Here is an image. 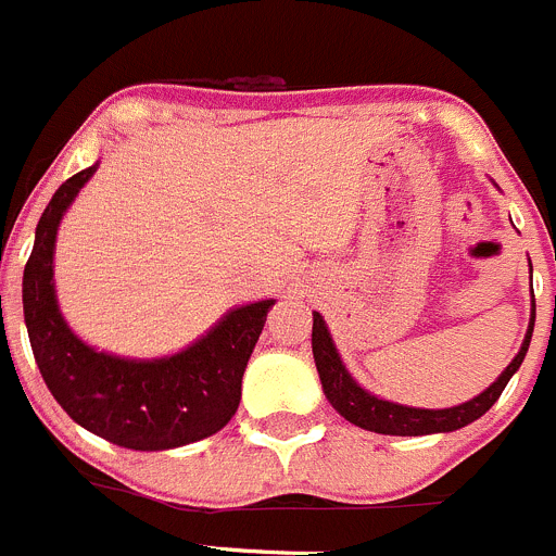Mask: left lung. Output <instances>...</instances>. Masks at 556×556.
<instances>
[{"label":"left lung","mask_w":556,"mask_h":556,"mask_svg":"<svg viewBox=\"0 0 556 556\" xmlns=\"http://www.w3.org/2000/svg\"><path fill=\"white\" fill-rule=\"evenodd\" d=\"M532 329H535V313L529 318L527 337H523L521 349L513 356L510 365L502 370V376L491 383L485 392H480L471 401L460 403L453 408H414V406H401V403L383 401V397L372 395L367 389H362L354 381L345 365H342L340 354L334 349V340L329 334V326H326L324 315L313 313V356L315 367H318L320 383H324V395L342 417L349 422L359 425V428L372 430V433L383 435H428V433H450V430H458L464 425L475 422L482 414L489 412L500 395L505 392L507 381L513 378V372L521 367L523 356L529 351V340H532Z\"/></svg>","instance_id":"8db88e82"}]
</instances>
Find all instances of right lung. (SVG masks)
Wrapping results in <instances>:
<instances>
[{
	"mask_svg": "<svg viewBox=\"0 0 556 556\" xmlns=\"http://www.w3.org/2000/svg\"><path fill=\"white\" fill-rule=\"evenodd\" d=\"M98 164L54 191L24 268V320L46 387L67 417L126 450H173L225 428L241 403V378L274 299L230 309L189 349L161 359L96 351L65 324L54 290L60 222Z\"/></svg>",
	"mask_w": 556,
	"mask_h": 556,
	"instance_id": "1",
	"label": "right lung"
}]
</instances>
